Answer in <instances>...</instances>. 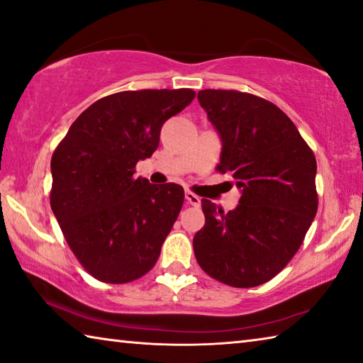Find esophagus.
Listing matches in <instances>:
<instances>
[{"label": "esophagus", "instance_id": "34e87169", "mask_svg": "<svg viewBox=\"0 0 363 363\" xmlns=\"http://www.w3.org/2000/svg\"><path fill=\"white\" fill-rule=\"evenodd\" d=\"M186 201L192 206H199L200 205V196L195 195L194 192H186Z\"/></svg>", "mask_w": 363, "mask_h": 363}]
</instances>
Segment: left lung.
I'll return each instance as SVG.
<instances>
[{"label":"left lung","mask_w":363,"mask_h":363,"mask_svg":"<svg viewBox=\"0 0 363 363\" xmlns=\"http://www.w3.org/2000/svg\"><path fill=\"white\" fill-rule=\"evenodd\" d=\"M196 97L223 140L216 169L242 190L229 213L201 200L196 262L220 284L262 285L291 261L315 218V155L294 123L262 97L235 89H203Z\"/></svg>","instance_id":"8db88e82"}]
</instances>
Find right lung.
Listing matches in <instances>:
<instances>
[{"mask_svg":"<svg viewBox=\"0 0 363 363\" xmlns=\"http://www.w3.org/2000/svg\"><path fill=\"white\" fill-rule=\"evenodd\" d=\"M195 91L140 89L102 97L73 121L51 158V208L79 264L106 284H128L155 266L184 203V189L134 177L163 123Z\"/></svg>","mask_w":363,"mask_h":363,"instance_id":"right-lung-1","label":"right lung"}]
</instances>
